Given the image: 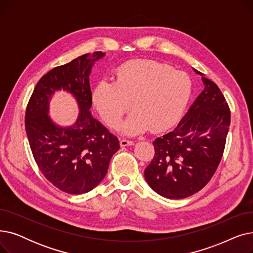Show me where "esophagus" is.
Returning a JSON list of instances; mask_svg holds the SVG:
<instances>
[{"label": "esophagus", "mask_w": 253, "mask_h": 253, "mask_svg": "<svg viewBox=\"0 0 253 253\" xmlns=\"http://www.w3.org/2000/svg\"><path fill=\"white\" fill-rule=\"evenodd\" d=\"M134 142L132 140H129V139H126V138H121L120 139V145L121 147H127V145H132Z\"/></svg>", "instance_id": "obj_1"}]
</instances>
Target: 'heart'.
Listing matches in <instances>:
<instances>
[{
    "instance_id": "heart-1",
    "label": "heart",
    "mask_w": 253,
    "mask_h": 253,
    "mask_svg": "<svg viewBox=\"0 0 253 253\" xmlns=\"http://www.w3.org/2000/svg\"><path fill=\"white\" fill-rule=\"evenodd\" d=\"M190 76L154 60L122 63L115 71L114 81L101 80L91 93L93 105L103 121L116 128L129 102L133 109L122 125L127 134L148 130L163 131L173 125L192 95Z\"/></svg>"
}]
</instances>
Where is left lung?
<instances>
[{
    "label": "left lung",
    "mask_w": 253,
    "mask_h": 253,
    "mask_svg": "<svg viewBox=\"0 0 253 253\" xmlns=\"http://www.w3.org/2000/svg\"><path fill=\"white\" fill-rule=\"evenodd\" d=\"M204 90L177 127L153 142L155 155L144 170L150 187L168 199L201 191L221 161L231 123L229 104L217 85L204 75Z\"/></svg>",
    "instance_id": "8db88e82"
}]
</instances>
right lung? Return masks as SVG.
Listing matches in <instances>:
<instances>
[{"mask_svg":"<svg viewBox=\"0 0 253 253\" xmlns=\"http://www.w3.org/2000/svg\"><path fill=\"white\" fill-rule=\"evenodd\" d=\"M103 55L101 51L87 53L52 69L39 80L26 105L25 131L35 161L48 181L71 195L94 189L120 149L117 136L90 114L89 74ZM61 87L73 93L82 111L70 128L56 126L46 115L49 96Z\"/></svg>","mask_w":253,"mask_h":253,"instance_id":"right-lung-1","label":"right lung"}]
</instances>
